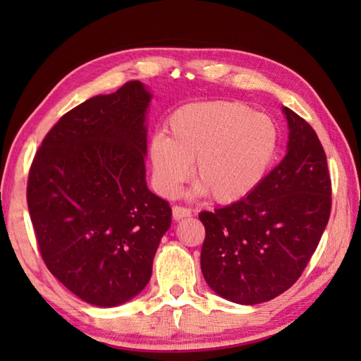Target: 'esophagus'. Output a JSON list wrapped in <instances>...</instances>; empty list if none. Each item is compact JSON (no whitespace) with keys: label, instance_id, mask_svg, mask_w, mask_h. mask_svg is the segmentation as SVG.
<instances>
[{"label":"esophagus","instance_id":"1","mask_svg":"<svg viewBox=\"0 0 361 361\" xmlns=\"http://www.w3.org/2000/svg\"><path fill=\"white\" fill-rule=\"evenodd\" d=\"M190 209L185 208V206H173L172 209V216L175 220H181V219H186V217H190Z\"/></svg>","mask_w":361,"mask_h":361}]
</instances>
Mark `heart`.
I'll return each instance as SVG.
<instances>
[{"mask_svg":"<svg viewBox=\"0 0 361 361\" xmlns=\"http://www.w3.org/2000/svg\"><path fill=\"white\" fill-rule=\"evenodd\" d=\"M167 130L149 144L153 185L164 197L176 194L195 161L198 192L208 190L217 203L239 202L260 185L279 147L276 122L235 101L180 106Z\"/></svg>","mask_w":361,"mask_h":361,"instance_id":"b5f03b06","label":"heart"}]
</instances>
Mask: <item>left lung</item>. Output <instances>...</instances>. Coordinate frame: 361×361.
<instances>
[{
  "mask_svg": "<svg viewBox=\"0 0 361 361\" xmlns=\"http://www.w3.org/2000/svg\"><path fill=\"white\" fill-rule=\"evenodd\" d=\"M287 155L242 200L198 219L206 235L202 271L231 302L255 305L279 296L302 274L332 208L326 152L315 130L283 106Z\"/></svg>",
  "mask_w": 361,
  "mask_h": 361,
  "instance_id": "1",
  "label": "left lung"
}]
</instances>
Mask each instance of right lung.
I'll use <instances>...</instances> for the list:
<instances>
[{
  "label": "right lung",
  "mask_w": 361,
  "mask_h": 361,
  "mask_svg": "<svg viewBox=\"0 0 361 361\" xmlns=\"http://www.w3.org/2000/svg\"><path fill=\"white\" fill-rule=\"evenodd\" d=\"M140 80L65 113L38 147L27 208L48 270L83 301L114 307L147 286L172 209L145 183Z\"/></svg>",
  "instance_id": "1"
}]
</instances>
